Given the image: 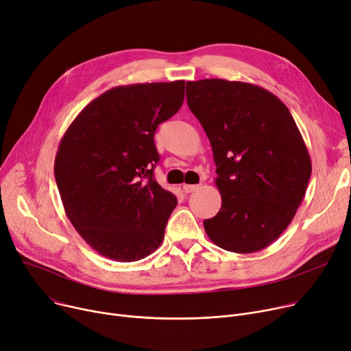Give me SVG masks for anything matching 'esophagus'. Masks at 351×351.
Returning <instances> with one entry per match:
<instances>
[{"label":"esophagus","mask_w":351,"mask_h":351,"mask_svg":"<svg viewBox=\"0 0 351 351\" xmlns=\"http://www.w3.org/2000/svg\"><path fill=\"white\" fill-rule=\"evenodd\" d=\"M198 189V185H193V184H184L182 185V190H184V193H193V191H195Z\"/></svg>","instance_id":"1"}]
</instances>
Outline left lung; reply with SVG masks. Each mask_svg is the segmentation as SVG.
I'll use <instances>...</instances> for the list:
<instances>
[{
	"label": "left lung",
	"mask_w": 351,
	"mask_h": 351,
	"mask_svg": "<svg viewBox=\"0 0 351 351\" xmlns=\"http://www.w3.org/2000/svg\"><path fill=\"white\" fill-rule=\"evenodd\" d=\"M187 103L210 138L222 197L205 232L230 252L266 248L293 219L312 174L289 109L263 88L223 79L187 82Z\"/></svg>",
	"instance_id": "8db88e82"
}]
</instances>
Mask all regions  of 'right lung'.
<instances>
[{
  "mask_svg": "<svg viewBox=\"0 0 351 351\" xmlns=\"http://www.w3.org/2000/svg\"><path fill=\"white\" fill-rule=\"evenodd\" d=\"M184 80L116 86L92 100L65 132L55 180L72 225L117 262L154 252L177 198L154 180V133L184 101Z\"/></svg>",
  "mask_w": 351,
  "mask_h": 351,
  "instance_id": "add662e5",
  "label": "right lung"
}]
</instances>
